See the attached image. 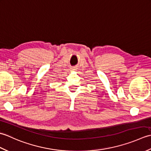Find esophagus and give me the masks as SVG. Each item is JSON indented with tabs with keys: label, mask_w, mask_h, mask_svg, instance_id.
Here are the masks:
<instances>
[{
	"label": "esophagus",
	"mask_w": 151,
	"mask_h": 151,
	"mask_svg": "<svg viewBox=\"0 0 151 151\" xmlns=\"http://www.w3.org/2000/svg\"><path fill=\"white\" fill-rule=\"evenodd\" d=\"M70 69H71L72 70H75L76 69L75 68V67H71V68H70Z\"/></svg>",
	"instance_id": "34e87169"
}]
</instances>
